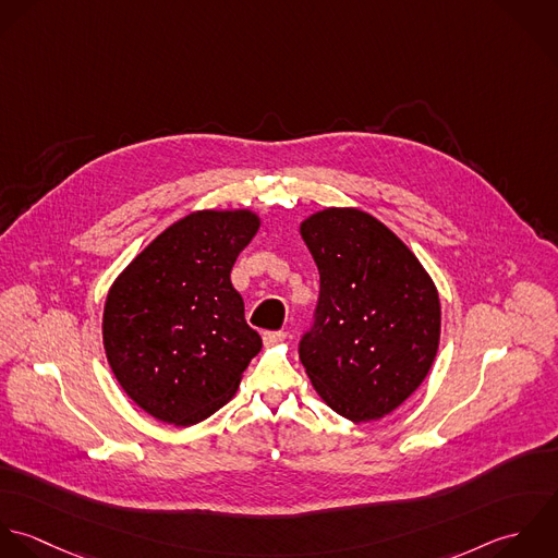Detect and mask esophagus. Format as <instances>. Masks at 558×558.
<instances>
[{
    "instance_id": "esophagus-1",
    "label": "esophagus",
    "mask_w": 558,
    "mask_h": 558,
    "mask_svg": "<svg viewBox=\"0 0 558 558\" xmlns=\"http://www.w3.org/2000/svg\"><path fill=\"white\" fill-rule=\"evenodd\" d=\"M287 338V332L278 330V332H263V342L265 344H276V342H282Z\"/></svg>"
}]
</instances>
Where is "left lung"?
Instances as JSON below:
<instances>
[{
    "instance_id": "obj_1",
    "label": "left lung",
    "mask_w": 558,
    "mask_h": 558,
    "mask_svg": "<svg viewBox=\"0 0 558 558\" xmlns=\"http://www.w3.org/2000/svg\"><path fill=\"white\" fill-rule=\"evenodd\" d=\"M319 267V302L300 360L336 414L368 423L427 377L440 342L438 291L410 247L357 209L302 222Z\"/></svg>"
}]
</instances>
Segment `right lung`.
<instances>
[{
  "label": "right lung",
  "mask_w": 558,
  "mask_h": 558,
  "mask_svg": "<svg viewBox=\"0 0 558 558\" xmlns=\"http://www.w3.org/2000/svg\"><path fill=\"white\" fill-rule=\"evenodd\" d=\"M250 211H198L166 228L118 276L104 344L122 390L150 416L194 425L218 412L260 351L230 282L258 230Z\"/></svg>",
  "instance_id": "1"
}]
</instances>
